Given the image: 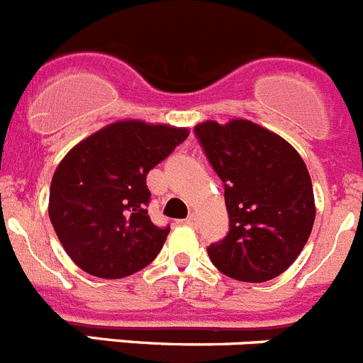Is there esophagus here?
Returning <instances> with one entry per match:
<instances>
[{"mask_svg":"<svg viewBox=\"0 0 363 363\" xmlns=\"http://www.w3.org/2000/svg\"><path fill=\"white\" fill-rule=\"evenodd\" d=\"M186 224H188V226H191V228H197V224H199V217L195 213H191L189 215L188 218H186Z\"/></svg>","mask_w":363,"mask_h":363,"instance_id":"obj_1","label":"esophagus"}]
</instances>
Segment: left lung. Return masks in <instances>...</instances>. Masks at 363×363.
Here are the masks:
<instances>
[{
	"label": "left lung",
	"mask_w": 363,
	"mask_h": 363,
	"mask_svg": "<svg viewBox=\"0 0 363 363\" xmlns=\"http://www.w3.org/2000/svg\"><path fill=\"white\" fill-rule=\"evenodd\" d=\"M224 182L230 231L208 247L220 273L242 282L275 279L308 242L316 206L308 166L279 133L247 119L195 126Z\"/></svg>",
	"instance_id": "left-lung-1"
}]
</instances>
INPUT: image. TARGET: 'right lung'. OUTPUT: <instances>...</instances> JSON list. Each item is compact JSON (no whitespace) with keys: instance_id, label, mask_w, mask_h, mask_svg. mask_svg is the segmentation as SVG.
<instances>
[{"instance_id":"add662e5","label":"right lung","mask_w":363,"mask_h":363,"mask_svg":"<svg viewBox=\"0 0 363 363\" xmlns=\"http://www.w3.org/2000/svg\"><path fill=\"white\" fill-rule=\"evenodd\" d=\"M188 135L182 126L121 119L61 159L50 182L48 217L81 269L123 279L157 257L169 228L150 220L146 175Z\"/></svg>"}]
</instances>
